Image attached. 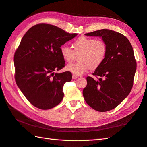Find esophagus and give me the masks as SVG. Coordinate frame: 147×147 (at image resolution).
<instances>
[{"instance_id": "1", "label": "esophagus", "mask_w": 147, "mask_h": 147, "mask_svg": "<svg viewBox=\"0 0 147 147\" xmlns=\"http://www.w3.org/2000/svg\"><path fill=\"white\" fill-rule=\"evenodd\" d=\"M79 76H77V75H72V78L73 79H76L77 78H78Z\"/></svg>"}]
</instances>
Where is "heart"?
Returning a JSON list of instances; mask_svg holds the SVG:
<instances>
[{
    "label": "heart",
    "mask_w": 147,
    "mask_h": 147,
    "mask_svg": "<svg viewBox=\"0 0 147 147\" xmlns=\"http://www.w3.org/2000/svg\"><path fill=\"white\" fill-rule=\"evenodd\" d=\"M74 50L66 45L61 47L60 51L63 59L70 63L75 59V55H78L77 63L66 66V70L74 75H83L91 68L96 69L103 63L107 55L106 44L101 40L81 37L72 43Z\"/></svg>",
    "instance_id": "1"
}]
</instances>
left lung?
I'll use <instances>...</instances> for the list:
<instances>
[{
  "mask_svg": "<svg viewBox=\"0 0 147 147\" xmlns=\"http://www.w3.org/2000/svg\"><path fill=\"white\" fill-rule=\"evenodd\" d=\"M84 35L101 37L107 55L92 74L99 80L87 77L83 95L91 108L107 112L121 104L131 91L137 67L134 51L129 40L114 30L101 29Z\"/></svg>",
  "mask_w": 147,
  "mask_h": 147,
  "instance_id": "left-lung-1",
  "label": "left lung"
}]
</instances>
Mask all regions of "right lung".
Instances as JSON below:
<instances>
[{
  "mask_svg": "<svg viewBox=\"0 0 147 147\" xmlns=\"http://www.w3.org/2000/svg\"><path fill=\"white\" fill-rule=\"evenodd\" d=\"M77 35L42 23L32 26L22 38L14 56L15 81L37 108L50 109L63 100L64 84L72 80V74L55 71L65 66L61 47Z\"/></svg>",
  "mask_w": 147,
  "mask_h": 147,
  "instance_id": "1",
  "label": "right lung"
}]
</instances>
